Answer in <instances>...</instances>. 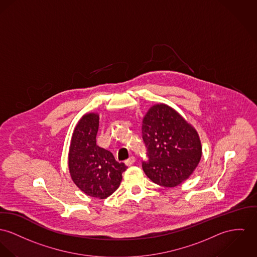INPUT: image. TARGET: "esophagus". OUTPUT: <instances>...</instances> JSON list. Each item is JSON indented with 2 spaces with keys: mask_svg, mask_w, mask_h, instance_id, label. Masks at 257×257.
Returning a JSON list of instances; mask_svg holds the SVG:
<instances>
[{
  "mask_svg": "<svg viewBox=\"0 0 257 257\" xmlns=\"http://www.w3.org/2000/svg\"><path fill=\"white\" fill-rule=\"evenodd\" d=\"M134 162H135V158L132 156V157H130V158H128V159H126L125 160V164L127 165V166H130V165H132V164H134Z\"/></svg>",
  "mask_w": 257,
  "mask_h": 257,
  "instance_id": "obj_1",
  "label": "esophagus"
}]
</instances>
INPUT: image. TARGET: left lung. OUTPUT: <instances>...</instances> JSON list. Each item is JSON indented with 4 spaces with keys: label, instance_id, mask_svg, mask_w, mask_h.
<instances>
[{
    "label": "left lung",
    "instance_id": "8db88e82",
    "mask_svg": "<svg viewBox=\"0 0 257 257\" xmlns=\"http://www.w3.org/2000/svg\"><path fill=\"white\" fill-rule=\"evenodd\" d=\"M148 161L142 166L154 183L176 187L191 176L201 158L196 129L175 109L164 103L153 105L142 124Z\"/></svg>",
    "mask_w": 257,
    "mask_h": 257
}]
</instances>
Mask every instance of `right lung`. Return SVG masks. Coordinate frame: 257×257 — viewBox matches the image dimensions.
I'll return each mask as SVG.
<instances>
[{"label": "right lung", "instance_id": "obj_1", "mask_svg": "<svg viewBox=\"0 0 257 257\" xmlns=\"http://www.w3.org/2000/svg\"><path fill=\"white\" fill-rule=\"evenodd\" d=\"M99 119L98 113H87L78 121L70 143L68 167L72 181L83 193L102 199L117 190L127 166L97 145Z\"/></svg>", "mask_w": 257, "mask_h": 257}]
</instances>
